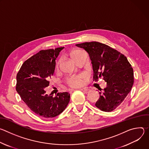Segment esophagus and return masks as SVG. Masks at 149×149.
Masks as SVG:
<instances>
[{"mask_svg":"<svg viewBox=\"0 0 149 149\" xmlns=\"http://www.w3.org/2000/svg\"><path fill=\"white\" fill-rule=\"evenodd\" d=\"M79 90L81 91H82V92H84V93H86V94L89 92V90L88 88H81Z\"/></svg>","mask_w":149,"mask_h":149,"instance_id":"34e87169","label":"esophagus"}]
</instances>
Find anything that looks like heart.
I'll list each match as a JSON object with an SVG mask.
<instances>
[{"mask_svg": "<svg viewBox=\"0 0 149 149\" xmlns=\"http://www.w3.org/2000/svg\"><path fill=\"white\" fill-rule=\"evenodd\" d=\"M83 52L80 51V50H74L72 51L70 53V56L72 58L73 60H75L76 59L78 58V57L82 54ZM59 62H57L56 64V68L58 69L59 67ZM85 78V75L84 74H80L78 75H74L72 76L70 78H69L67 80V83L70 86L72 87H78L81 86L82 84L83 79Z\"/></svg>", "mask_w": 149, "mask_h": 149, "instance_id": "1", "label": "heart"}]
</instances>
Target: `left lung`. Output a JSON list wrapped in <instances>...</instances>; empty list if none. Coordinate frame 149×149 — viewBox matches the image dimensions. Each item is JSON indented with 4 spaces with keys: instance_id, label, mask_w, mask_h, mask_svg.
Masks as SVG:
<instances>
[{
    "instance_id": "left-lung-1",
    "label": "left lung",
    "mask_w": 149,
    "mask_h": 149,
    "mask_svg": "<svg viewBox=\"0 0 149 149\" xmlns=\"http://www.w3.org/2000/svg\"><path fill=\"white\" fill-rule=\"evenodd\" d=\"M76 46L88 52L94 71L93 80L97 81L102 77L107 82V87L99 92L100 97L95 106L105 112L114 110L133 85L134 73L131 64L123 54L100 42H84Z\"/></svg>"
}]
</instances>
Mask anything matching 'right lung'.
Masks as SVG:
<instances>
[{
	"instance_id": "obj_1",
	"label": "right lung",
	"mask_w": 149,
	"mask_h": 149,
	"mask_svg": "<svg viewBox=\"0 0 149 149\" xmlns=\"http://www.w3.org/2000/svg\"><path fill=\"white\" fill-rule=\"evenodd\" d=\"M63 48L40 51L24 62L16 75V90L21 98L32 111L45 118L60 114L70 100L68 92L54 97L45 90L54 73L55 60Z\"/></svg>"
}]
</instances>
